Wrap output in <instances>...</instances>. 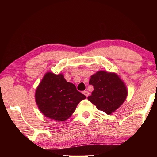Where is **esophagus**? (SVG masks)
I'll return each mask as SVG.
<instances>
[{
  "instance_id": "esophagus-1",
  "label": "esophagus",
  "mask_w": 157,
  "mask_h": 157,
  "mask_svg": "<svg viewBox=\"0 0 157 157\" xmlns=\"http://www.w3.org/2000/svg\"><path fill=\"white\" fill-rule=\"evenodd\" d=\"M83 94H84L86 96V97H88V95H89V92L88 91H84V92H83Z\"/></svg>"
}]
</instances>
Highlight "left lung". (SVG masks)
<instances>
[{
    "instance_id": "left-lung-1",
    "label": "left lung",
    "mask_w": 157,
    "mask_h": 157,
    "mask_svg": "<svg viewBox=\"0 0 157 157\" xmlns=\"http://www.w3.org/2000/svg\"><path fill=\"white\" fill-rule=\"evenodd\" d=\"M89 84L93 86L94 90L88 101L108 115L121 106L128 96L125 83L115 73L98 71L91 76Z\"/></svg>"
}]
</instances>
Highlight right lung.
<instances>
[{
    "label": "right lung",
    "instance_id": "1",
    "mask_svg": "<svg viewBox=\"0 0 157 157\" xmlns=\"http://www.w3.org/2000/svg\"><path fill=\"white\" fill-rule=\"evenodd\" d=\"M86 96L75 86L67 82L63 74L47 72L36 88V102L42 114L58 121H65Z\"/></svg>",
    "mask_w": 157,
    "mask_h": 157
}]
</instances>
